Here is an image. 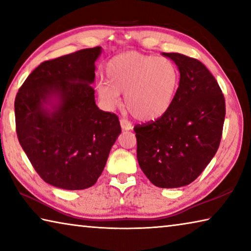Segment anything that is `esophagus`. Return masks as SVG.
Instances as JSON below:
<instances>
[{
  "mask_svg": "<svg viewBox=\"0 0 251 251\" xmlns=\"http://www.w3.org/2000/svg\"><path fill=\"white\" fill-rule=\"evenodd\" d=\"M121 126H122V128L124 129V130L133 129V126H131L130 123L127 121V120H125V118H122V120H121Z\"/></svg>",
  "mask_w": 251,
  "mask_h": 251,
  "instance_id": "1",
  "label": "esophagus"
}]
</instances>
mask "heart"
I'll use <instances>...</instances> for the list:
<instances>
[{
  "instance_id": "b5f03b06",
  "label": "heart",
  "mask_w": 251,
  "mask_h": 251,
  "mask_svg": "<svg viewBox=\"0 0 251 251\" xmlns=\"http://www.w3.org/2000/svg\"><path fill=\"white\" fill-rule=\"evenodd\" d=\"M107 80L100 78L96 91L108 108L121 103L141 121L157 120L166 114L176 100L180 75L171 58L137 52L113 57L106 65Z\"/></svg>"
}]
</instances>
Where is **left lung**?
<instances>
[{"mask_svg": "<svg viewBox=\"0 0 251 251\" xmlns=\"http://www.w3.org/2000/svg\"><path fill=\"white\" fill-rule=\"evenodd\" d=\"M180 73L176 100L155 122L136 125L137 160L146 177L160 188L189 185L217 151L226 115L217 80L196 58L163 53Z\"/></svg>", "mask_w": 251, "mask_h": 251, "instance_id": "left-lung-1", "label": "left lung"}]
</instances>
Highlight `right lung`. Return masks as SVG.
Wrapping results in <instances>:
<instances>
[{"instance_id":"add662e5","label":"right lung","mask_w":251,"mask_h":251,"mask_svg":"<svg viewBox=\"0 0 251 251\" xmlns=\"http://www.w3.org/2000/svg\"><path fill=\"white\" fill-rule=\"evenodd\" d=\"M101 48L45 61L15 97L19 142L45 182L67 190L92 187L122 128L95 103V61Z\"/></svg>"}]
</instances>
